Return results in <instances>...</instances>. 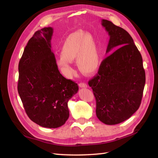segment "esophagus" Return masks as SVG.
I'll use <instances>...</instances> for the list:
<instances>
[{"label": "esophagus", "instance_id": "esophagus-1", "mask_svg": "<svg viewBox=\"0 0 158 158\" xmlns=\"http://www.w3.org/2000/svg\"><path fill=\"white\" fill-rule=\"evenodd\" d=\"M79 86L80 87V88H88V85H87L85 83H80L79 84Z\"/></svg>", "mask_w": 158, "mask_h": 158}]
</instances>
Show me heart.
<instances>
[{
  "mask_svg": "<svg viewBox=\"0 0 158 158\" xmlns=\"http://www.w3.org/2000/svg\"><path fill=\"white\" fill-rule=\"evenodd\" d=\"M61 56L56 60V65L64 75L69 77L73 72L72 61L77 58L80 71L91 75L98 69L100 56L95 38L90 33L77 31L67 36L60 49Z\"/></svg>",
  "mask_w": 158,
  "mask_h": 158,
  "instance_id": "1",
  "label": "heart"
}]
</instances>
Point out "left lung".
I'll use <instances>...</instances> for the list:
<instances>
[{
  "instance_id": "left-lung-1",
  "label": "left lung",
  "mask_w": 158,
  "mask_h": 158,
  "mask_svg": "<svg viewBox=\"0 0 158 158\" xmlns=\"http://www.w3.org/2000/svg\"><path fill=\"white\" fill-rule=\"evenodd\" d=\"M102 26L110 36L106 53L119 48L101 62L88 84L96 98L97 117L107 125H115L139 108L145 72L141 54L129 33L106 19H102Z\"/></svg>"
}]
</instances>
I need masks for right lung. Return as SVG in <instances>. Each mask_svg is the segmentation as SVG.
<instances>
[{"instance_id":"1","label":"right lung","mask_w":158,"mask_h":158,"mask_svg":"<svg viewBox=\"0 0 158 158\" xmlns=\"http://www.w3.org/2000/svg\"><path fill=\"white\" fill-rule=\"evenodd\" d=\"M53 29L45 27L29 40L19 60L18 90L33 122L48 128L65 123L68 102L77 93L76 83L64 78L56 65L51 40Z\"/></svg>"}]
</instances>
